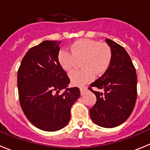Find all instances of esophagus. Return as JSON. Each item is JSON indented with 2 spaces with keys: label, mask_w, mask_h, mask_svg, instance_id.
I'll return each instance as SVG.
<instances>
[{
  "label": "esophagus",
  "mask_w": 150,
  "mask_h": 150,
  "mask_svg": "<svg viewBox=\"0 0 150 150\" xmlns=\"http://www.w3.org/2000/svg\"><path fill=\"white\" fill-rule=\"evenodd\" d=\"M79 89H80V93H81V95H83L87 91L86 87H81Z\"/></svg>",
  "instance_id": "obj_1"
}]
</instances>
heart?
Listing matches in <instances>:
<instances>
[{
    "label": "heart",
    "mask_w": 150,
    "mask_h": 150,
    "mask_svg": "<svg viewBox=\"0 0 150 150\" xmlns=\"http://www.w3.org/2000/svg\"><path fill=\"white\" fill-rule=\"evenodd\" d=\"M112 50L107 43L95 40L83 38L75 41L70 47V52L61 50L57 60L64 71H71L76 60H80L83 67L69 74L71 83L82 86L92 81L95 75L101 76L108 70L112 62Z\"/></svg>",
    "instance_id": "obj_1"
}]
</instances>
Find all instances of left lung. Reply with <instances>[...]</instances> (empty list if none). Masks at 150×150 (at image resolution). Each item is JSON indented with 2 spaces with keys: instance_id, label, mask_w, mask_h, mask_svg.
Returning a JSON list of instances; mask_svg holds the SVG:
<instances>
[{
  "instance_id": "1",
  "label": "left lung",
  "mask_w": 150,
  "mask_h": 150,
  "mask_svg": "<svg viewBox=\"0 0 150 150\" xmlns=\"http://www.w3.org/2000/svg\"><path fill=\"white\" fill-rule=\"evenodd\" d=\"M106 42L112 50V62L88 89L96 95V103L90 109V117L99 126L114 128L132 114L137 100V74L125 50L110 39ZM100 89L102 93L93 90Z\"/></svg>"
}]
</instances>
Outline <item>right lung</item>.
I'll return each instance as SVG.
<instances>
[{"instance_id": "1", "label": "right lung", "mask_w": 150, "mask_h": 150, "mask_svg": "<svg viewBox=\"0 0 150 150\" xmlns=\"http://www.w3.org/2000/svg\"><path fill=\"white\" fill-rule=\"evenodd\" d=\"M60 41L45 40L30 48L22 59L17 75L19 103L28 120L46 132L64 128L71 108L80 96L79 88H67L70 79L59 65ZM65 91L61 94V90Z\"/></svg>"}]
</instances>
